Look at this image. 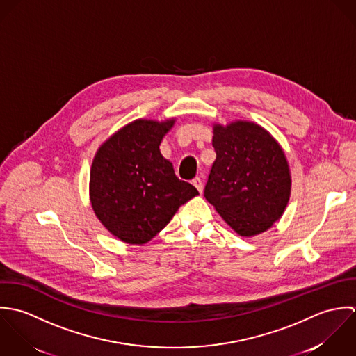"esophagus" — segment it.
Instances as JSON below:
<instances>
[{"label": "esophagus", "instance_id": "1", "mask_svg": "<svg viewBox=\"0 0 356 356\" xmlns=\"http://www.w3.org/2000/svg\"><path fill=\"white\" fill-rule=\"evenodd\" d=\"M193 184L197 187V190H198L200 193H202V190H204V183H202V179H201V177H195V179L193 180Z\"/></svg>", "mask_w": 356, "mask_h": 356}]
</instances>
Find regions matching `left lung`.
<instances>
[{
    "mask_svg": "<svg viewBox=\"0 0 356 356\" xmlns=\"http://www.w3.org/2000/svg\"><path fill=\"white\" fill-rule=\"evenodd\" d=\"M214 159L205 198L239 235L268 229L287 205L290 173L282 148L261 127L214 125Z\"/></svg>",
    "mask_w": 356,
    "mask_h": 356,
    "instance_id": "left-lung-1",
    "label": "left lung"
}]
</instances>
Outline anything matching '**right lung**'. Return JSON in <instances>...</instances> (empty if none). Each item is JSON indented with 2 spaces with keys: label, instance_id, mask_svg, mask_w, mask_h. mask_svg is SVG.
<instances>
[{
  "label": "right lung",
  "instance_id": "obj_1",
  "mask_svg": "<svg viewBox=\"0 0 356 356\" xmlns=\"http://www.w3.org/2000/svg\"><path fill=\"white\" fill-rule=\"evenodd\" d=\"M173 124L175 120H138L113 135L93 159L92 208L103 225L127 243L152 239L181 205L200 194L161 155L159 144Z\"/></svg>",
  "mask_w": 356,
  "mask_h": 356
}]
</instances>
